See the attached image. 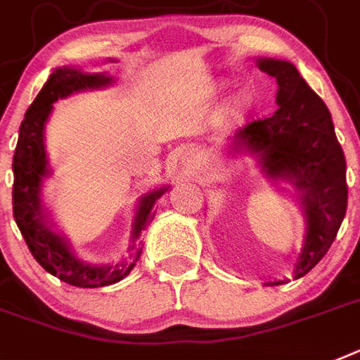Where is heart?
<instances>
[{
  "instance_id": "b5f03b06",
  "label": "heart",
  "mask_w": 360,
  "mask_h": 360,
  "mask_svg": "<svg viewBox=\"0 0 360 360\" xmlns=\"http://www.w3.org/2000/svg\"><path fill=\"white\" fill-rule=\"evenodd\" d=\"M252 95L248 94L246 90L236 91V94L231 95L230 101H228L226 105V114L230 117H240V115H245L248 110L252 108Z\"/></svg>"
}]
</instances>
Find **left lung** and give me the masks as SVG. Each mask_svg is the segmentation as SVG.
Here are the masks:
<instances>
[{"label": "left lung", "mask_w": 360, "mask_h": 360, "mask_svg": "<svg viewBox=\"0 0 360 360\" xmlns=\"http://www.w3.org/2000/svg\"><path fill=\"white\" fill-rule=\"evenodd\" d=\"M257 68L278 82L274 114L237 130L224 145L228 156L250 154L261 174L274 184L292 187L305 217L304 245L294 263L298 280L328 254L346 215V160L335 136L328 106L281 58H257ZM287 280L266 281L270 285Z\"/></svg>", "instance_id": "1"}]
</instances>
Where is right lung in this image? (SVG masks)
<instances>
[{
	"label": "right lung",
	"mask_w": 360,
	"mask_h": 360,
	"mask_svg": "<svg viewBox=\"0 0 360 360\" xmlns=\"http://www.w3.org/2000/svg\"><path fill=\"white\" fill-rule=\"evenodd\" d=\"M110 62H115V58H110ZM112 84L114 77L108 73H88L73 66L56 68L25 112L13 158L14 221L22 231L32 257L49 274L82 289L106 287L130 274L143 250L139 236L153 221L156 200L169 189V186L156 187L138 198L130 230L129 257L115 265H95L80 259L66 236H62L55 228L51 213L47 212L41 202L44 182L53 174L46 153V127L51 117L53 103L79 91L103 90Z\"/></svg>",
	"instance_id": "1"
}]
</instances>
